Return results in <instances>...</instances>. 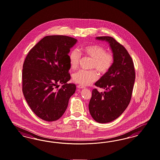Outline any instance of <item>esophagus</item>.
I'll return each mask as SVG.
<instances>
[{
  "label": "esophagus",
  "instance_id": "1",
  "mask_svg": "<svg viewBox=\"0 0 160 160\" xmlns=\"http://www.w3.org/2000/svg\"><path fill=\"white\" fill-rule=\"evenodd\" d=\"M77 88L79 89H83L85 88V87L82 86V85H77Z\"/></svg>",
  "mask_w": 160,
  "mask_h": 160
}]
</instances>
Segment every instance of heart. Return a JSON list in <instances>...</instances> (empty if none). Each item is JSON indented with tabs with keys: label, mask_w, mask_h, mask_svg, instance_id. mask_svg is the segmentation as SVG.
<instances>
[{
	"label": "heart",
	"mask_w": 160,
	"mask_h": 160,
	"mask_svg": "<svg viewBox=\"0 0 160 160\" xmlns=\"http://www.w3.org/2000/svg\"><path fill=\"white\" fill-rule=\"evenodd\" d=\"M83 56L92 59L91 65V69H95L99 73L106 74L112 67L114 62V56L112 52H107L102 46L94 44L82 47L81 49ZM81 58V54L77 50L73 49L69 53L70 67L72 69L77 68ZM98 78L97 72L80 70L75 73L72 79L75 82L82 86H87L94 82Z\"/></svg>",
	"instance_id": "b5f03b06"
}]
</instances>
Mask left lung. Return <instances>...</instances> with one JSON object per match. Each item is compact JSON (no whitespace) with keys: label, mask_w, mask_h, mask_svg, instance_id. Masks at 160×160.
I'll return each instance as SVG.
<instances>
[{"label":"left lung","mask_w":160,"mask_h":160,"mask_svg":"<svg viewBox=\"0 0 160 160\" xmlns=\"http://www.w3.org/2000/svg\"><path fill=\"white\" fill-rule=\"evenodd\" d=\"M96 38L108 42L114 56L111 69L95 83L105 91L99 92L97 89H94L89 103L92 118L98 123H106L118 118L128 106L135 79V70L132 59L123 45L112 37Z\"/></svg>","instance_id":"8db88e82"}]
</instances>
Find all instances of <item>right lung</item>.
Masks as SVG:
<instances>
[{"label": "right lung", "mask_w": 160, "mask_h": 160, "mask_svg": "<svg viewBox=\"0 0 160 160\" xmlns=\"http://www.w3.org/2000/svg\"><path fill=\"white\" fill-rule=\"evenodd\" d=\"M77 40L66 36L44 37L28 52L22 69V92L32 111L44 120L60 118L76 85L67 83L68 53ZM63 85L59 89L58 84Z\"/></svg>", "instance_id": "1"}]
</instances>
